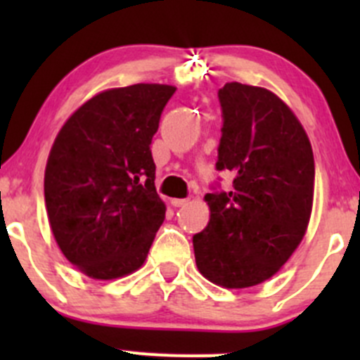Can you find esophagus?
I'll list each match as a JSON object with an SVG mask.
<instances>
[{
    "mask_svg": "<svg viewBox=\"0 0 360 360\" xmlns=\"http://www.w3.org/2000/svg\"><path fill=\"white\" fill-rule=\"evenodd\" d=\"M170 203H172L174 207H184L188 203V200H186V198H172Z\"/></svg>",
    "mask_w": 360,
    "mask_h": 360,
    "instance_id": "esophagus-1",
    "label": "esophagus"
}]
</instances>
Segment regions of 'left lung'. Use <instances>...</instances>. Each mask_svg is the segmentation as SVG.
<instances>
[{
  "label": "left lung",
  "mask_w": 360,
  "mask_h": 360,
  "mask_svg": "<svg viewBox=\"0 0 360 360\" xmlns=\"http://www.w3.org/2000/svg\"><path fill=\"white\" fill-rule=\"evenodd\" d=\"M217 96L224 122L216 167L235 174L233 190L203 197L210 219L193 235L195 261L212 284L245 289L274 277L307 233L314 151L271 90L231 82Z\"/></svg>",
  "instance_id": "obj_1"
}]
</instances>
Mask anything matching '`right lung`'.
Masks as SVG:
<instances>
[{
    "instance_id": "obj_1",
    "label": "right lung",
    "mask_w": 360,
    "mask_h": 360,
    "mask_svg": "<svg viewBox=\"0 0 360 360\" xmlns=\"http://www.w3.org/2000/svg\"><path fill=\"white\" fill-rule=\"evenodd\" d=\"M176 86L137 83L99 92L66 120L45 169L53 238L86 277L112 281L146 261L165 203L150 144Z\"/></svg>"
}]
</instances>
